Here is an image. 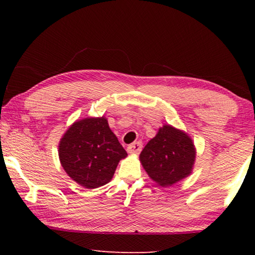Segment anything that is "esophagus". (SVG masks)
Returning a JSON list of instances; mask_svg holds the SVG:
<instances>
[{
    "label": "esophagus",
    "instance_id": "34e87169",
    "mask_svg": "<svg viewBox=\"0 0 255 255\" xmlns=\"http://www.w3.org/2000/svg\"><path fill=\"white\" fill-rule=\"evenodd\" d=\"M141 146H143V144H141L140 141H135V143L130 144L127 147L128 153H130V154H139V152L141 150Z\"/></svg>",
    "mask_w": 255,
    "mask_h": 255
}]
</instances>
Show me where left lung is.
<instances>
[{"label": "left lung", "mask_w": 255, "mask_h": 255, "mask_svg": "<svg viewBox=\"0 0 255 255\" xmlns=\"http://www.w3.org/2000/svg\"><path fill=\"white\" fill-rule=\"evenodd\" d=\"M196 153L195 144L187 132L163 125L141 150L139 161L149 178L165 188L192 173Z\"/></svg>", "instance_id": "1"}]
</instances>
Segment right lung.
I'll return each instance as SVG.
<instances>
[{
	"mask_svg": "<svg viewBox=\"0 0 255 255\" xmlns=\"http://www.w3.org/2000/svg\"><path fill=\"white\" fill-rule=\"evenodd\" d=\"M58 156L72 180L85 189H96L110 182L127 152L102 116L72 124L60 138Z\"/></svg>",
	"mask_w": 255,
	"mask_h": 255,
	"instance_id": "add662e5",
	"label": "right lung"
}]
</instances>
